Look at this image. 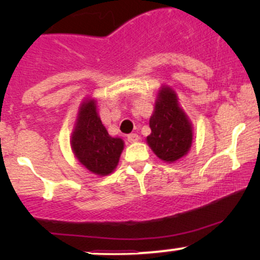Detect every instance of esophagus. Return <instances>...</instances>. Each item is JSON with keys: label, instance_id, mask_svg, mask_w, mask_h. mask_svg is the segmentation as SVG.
Here are the masks:
<instances>
[{"label": "esophagus", "instance_id": "obj_1", "mask_svg": "<svg viewBox=\"0 0 260 260\" xmlns=\"http://www.w3.org/2000/svg\"><path fill=\"white\" fill-rule=\"evenodd\" d=\"M127 138H128V142H131V143H136V142H138V140H139L138 134H136V133L128 134Z\"/></svg>", "mask_w": 260, "mask_h": 260}]
</instances>
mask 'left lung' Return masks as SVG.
I'll list each match as a JSON object with an SVG mask.
<instances>
[{
	"label": "left lung",
	"mask_w": 260,
	"mask_h": 260,
	"mask_svg": "<svg viewBox=\"0 0 260 260\" xmlns=\"http://www.w3.org/2000/svg\"><path fill=\"white\" fill-rule=\"evenodd\" d=\"M149 126L151 133L147 142L159 159L174 162L188 153L193 139L192 126L178 105L176 92L169 86H164L157 95Z\"/></svg>",
	"instance_id": "1"
}]
</instances>
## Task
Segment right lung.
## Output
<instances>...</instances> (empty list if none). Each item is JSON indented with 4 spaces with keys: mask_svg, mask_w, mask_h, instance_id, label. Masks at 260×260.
I'll use <instances>...</instances> for the list:
<instances>
[{
    "mask_svg": "<svg viewBox=\"0 0 260 260\" xmlns=\"http://www.w3.org/2000/svg\"><path fill=\"white\" fill-rule=\"evenodd\" d=\"M123 140L107 133L96 112L94 100L79 107L76 128L71 137L72 150L79 162L92 174L105 176L117 166L123 150Z\"/></svg>",
    "mask_w": 260,
    "mask_h": 260,
    "instance_id": "right-lung-1",
    "label": "right lung"
}]
</instances>
